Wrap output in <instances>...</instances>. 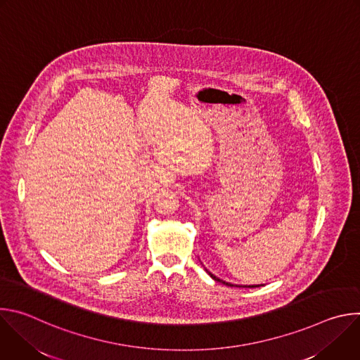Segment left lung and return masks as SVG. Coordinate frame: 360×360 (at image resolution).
<instances>
[{
    "instance_id": "1",
    "label": "left lung",
    "mask_w": 360,
    "mask_h": 360,
    "mask_svg": "<svg viewBox=\"0 0 360 360\" xmlns=\"http://www.w3.org/2000/svg\"><path fill=\"white\" fill-rule=\"evenodd\" d=\"M211 275V278L212 279H215V281H218V282H222V283H225V285H228V286H233V285H231V283H226V282H224V281H221V279H218L215 275H212V274H210ZM256 286H259V285H256ZM256 286H242V288H256ZM240 288V286H239Z\"/></svg>"
}]
</instances>
